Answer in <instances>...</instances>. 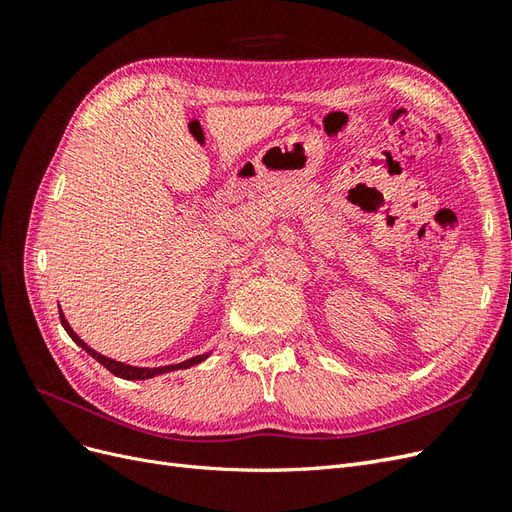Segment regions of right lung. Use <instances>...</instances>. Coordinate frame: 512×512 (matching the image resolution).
Returning a JSON list of instances; mask_svg holds the SVG:
<instances>
[{
  "instance_id": "right-lung-1",
  "label": "right lung",
  "mask_w": 512,
  "mask_h": 512,
  "mask_svg": "<svg viewBox=\"0 0 512 512\" xmlns=\"http://www.w3.org/2000/svg\"><path fill=\"white\" fill-rule=\"evenodd\" d=\"M59 316H61V322H64L66 324V327H68V322L64 320V314H61V309H59ZM68 331H70V335L76 339V342H79L87 352H91V354H94L96 356V359L108 369V371H111V374H115V376H119V378H126V380H145V378H151V376H156V374H162V371L164 369H175V367H160V369H138V367H130V365H123V363H117V361H111V359H106V356H100L98 352H94V350H91V348H87L83 342H81V339L79 337H76L74 335V331L68 327ZM196 361V359H194ZM190 363V361H188ZM185 365V363H183ZM177 367H181V365H177Z\"/></svg>"
}]
</instances>
